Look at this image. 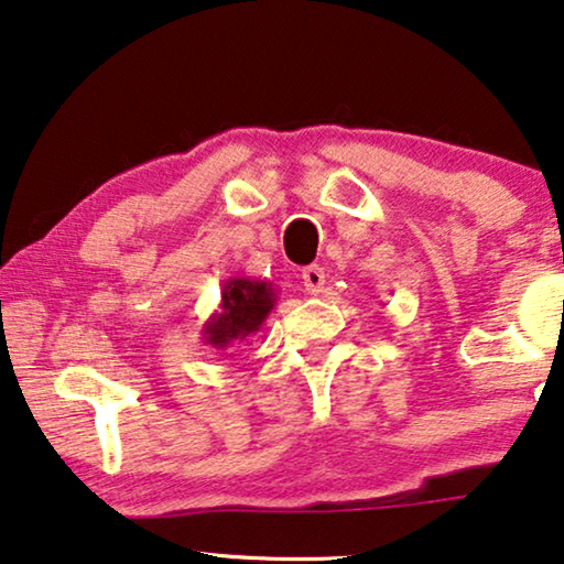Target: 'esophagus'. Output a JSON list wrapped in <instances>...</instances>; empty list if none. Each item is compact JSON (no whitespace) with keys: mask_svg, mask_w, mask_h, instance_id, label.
Returning <instances> with one entry per match:
<instances>
[{"mask_svg":"<svg viewBox=\"0 0 564 564\" xmlns=\"http://www.w3.org/2000/svg\"><path fill=\"white\" fill-rule=\"evenodd\" d=\"M302 284L307 295H321L325 288V269L321 264H310L302 269Z\"/></svg>","mask_w":564,"mask_h":564,"instance_id":"34e87169","label":"esophagus"}]
</instances>
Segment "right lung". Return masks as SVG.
<instances>
[{
  "label": "right lung",
  "mask_w": 564,
  "mask_h": 564,
  "mask_svg": "<svg viewBox=\"0 0 564 564\" xmlns=\"http://www.w3.org/2000/svg\"><path fill=\"white\" fill-rule=\"evenodd\" d=\"M276 302V290L269 282L249 276H228L221 302L214 315L203 323V343L214 348H228L262 328Z\"/></svg>",
  "instance_id": "1"
}]
</instances>
